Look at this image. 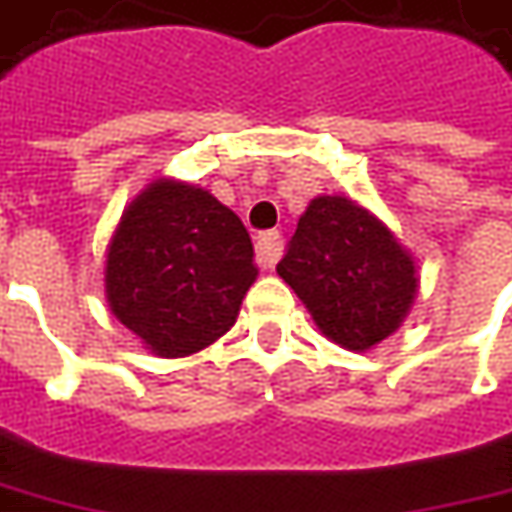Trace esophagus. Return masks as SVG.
<instances>
[{
  "mask_svg": "<svg viewBox=\"0 0 512 512\" xmlns=\"http://www.w3.org/2000/svg\"><path fill=\"white\" fill-rule=\"evenodd\" d=\"M256 256H259V264H262V267H273V264L279 262V256H281L279 231L259 233V239H256Z\"/></svg>",
  "mask_w": 512,
  "mask_h": 512,
  "instance_id": "34e87169",
  "label": "esophagus"
}]
</instances>
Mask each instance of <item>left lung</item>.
Listing matches in <instances>:
<instances>
[{"instance_id": "1", "label": "left lung", "mask_w": 512, "mask_h": 512, "mask_svg": "<svg viewBox=\"0 0 512 512\" xmlns=\"http://www.w3.org/2000/svg\"><path fill=\"white\" fill-rule=\"evenodd\" d=\"M276 273L321 335L349 352H366L403 327L420 287L411 250L344 194L307 205Z\"/></svg>"}]
</instances>
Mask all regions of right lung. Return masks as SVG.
Wrapping results in <instances>:
<instances>
[{
    "label": "right lung",
    "instance_id": "obj_1",
    "mask_svg": "<svg viewBox=\"0 0 512 512\" xmlns=\"http://www.w3.org/2000/svg\"><path fill=\"white\" fill-rule=\"evenodd\" d=\"M256 276L242 219L200 185L157 177L106 245L104 296L152 355L188 358L236 324Z\"/></svg>",
    "mask_w": 512,
    "mask_h": 512
}]
</instances>
